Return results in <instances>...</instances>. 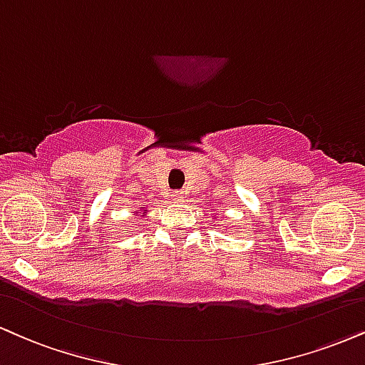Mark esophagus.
<instances>
[{
  "mask_svg": "<svg viewBox=\"0 0 365 365\" xmlns=\"http://www.w3.org/2000/svg\"><path fill=\"white\" fill-rule=\"evenodd\" d=\"M171 197H173V199L175 200H182L183 199V194H182V192H171Z\"/></svg>",
  "mask_w": 365,
  "mask_h": 365,
  "instance_id": "34e87169",
  "label": "esophagus"
}]
</instances>
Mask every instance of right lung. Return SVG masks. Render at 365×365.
<instances>
[{"mask_svg": "<svg viewBox=\"0 0 365 365\" xmlns=\"http://www.w3.org/2000/svg\"><path fill=\"white\" fill-rule=\"evenodd\" d=\"M139 210H141L140 213L138 212ZM146 212H148V209H146V207H139V209L135 210V212H134V216H140V217L144 219V217H146Z\"/></svg>", "mask_w": 365, "mask_h": 365, "instance_id": "add662e5", "label": "right lung"}]
</instances>
